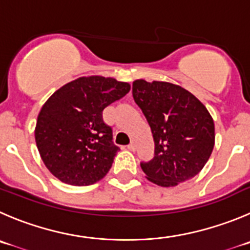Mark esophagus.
Here are the masks:
<instances>
[{
	"mask_svg": "<svg viewBox=\"0 0 250 250\" xmlns=\"http://www.w3.org/2000/svg\"><path fill=\"white\" fill-rule=\"evenodd\" d=\"M128 149H129V150H132V151H134L137 149V146H136V143H134V142H130L129 144H128V146H127Z\"/></svg>",
	"mask_w": 250,
	"mask_h": 250,
	"instance_id": "34e87169",
	"label": "esophagus"
}]
</instances>
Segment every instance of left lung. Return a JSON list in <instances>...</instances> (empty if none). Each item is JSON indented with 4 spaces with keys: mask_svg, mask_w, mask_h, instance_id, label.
I'll use <instances>...</instances> for the list:
<instances>
[{
    "mask_svg": "<svg viewBox=\"0 0 250 250\" xmlns=\"http://www.w3.org/2000/svg\"><path fill=\"white\" fill-rule=\"evenodd\" d=\"M132 93L155 143L153 159L141 163L148 180L170 188L199 174L214 146V123L206 107L185 88L163 81L136 80Z\"/></svg>",
    "mask_w": 250,
    "mask_h": 250,
    "instance_id": "obj_1",
    "label": "left lung"
}]
</instances>
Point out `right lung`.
<instances>
[{
	"label": "right lung",
	"mask_w": 250,
	"mask_h": 250,
	"mask_svg": "<svg viewBox=\"0 0 250 250\" xmlns=\"http://www.w3.org/2000/svg\"><path fill=\"white\" fill-rule=\"evenodd\" d=\"M129 90L127 83L90 76L66 83L49 97L34 134L42 159L55 178L88 186L108 172L120 148L102 112Z\"/></svg>",
	"instance_id": "add662e5"
}]
</instances>
